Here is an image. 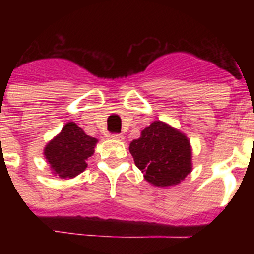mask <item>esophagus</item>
Here are the masks:
<instances>
[{
	"label": "esophagus",
	"mask_w": 254,
	"mask_h": 254,
	"mask_svg": "<svg viewBox=\"0 0 254 254\" xmlns=\"http://www.w3.org/2000/svg\"><path fill=\"white\" fill-rule=\"evenodd\" d=\"M111 137L113 140H118V141H122L123 140V134L122 133H112Z\"/></svg>",
	"instance_id": "obj_1"
}]
</instances>
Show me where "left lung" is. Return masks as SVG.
<instances>
[{
    "mask_svg": "<svg viewBox=\"0 0 254 254\" xmlns=\"http://www.w3.org/2000/svg\"><path fill=\"white\" fill-rule=\"evenodd\" d=\"M134 164L158 187L178 185L192 170L188 138L167 123L155 121L129 145Z\"/></svg>",
    "mask_w": 254,
    "mask_h": 254,
    "instance_id": "1",
    "label": "left lung"
}]
</instances>
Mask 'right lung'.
I'll list each match as a JSON object with an SVG mask.
<instances>
[{
    "label": "right lung",
    "instance_id": "1",
    "mask_svg": "<svg viewBox=\"0 0 254 254\" xmlns=\"http://www.w3.org/2000/svg\"><path fill=\"white\" fill-rule=\"evenodd\" d=\"M98 140L87 136L76 123L68 122L44 149V156L61 178H73L87 167Z\"/></svg>",
    "mask_w": 254,
    "mask_h": 254
}]
</instances>
